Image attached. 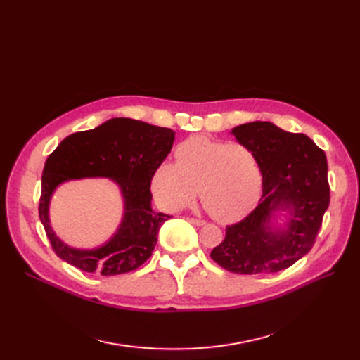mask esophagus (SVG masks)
<instances>
[{
	"mask_svg": "<svg viewBox=\"0 0 360 360\" xmlns=\"http://www.w3.org/2000/svg\"><path fill=\"white\" fill-rule=\"evenodd\" d=\"M188 221H191L193 224H195V226H202L205 221L204 220H200V219H194V217H190L188 219Z\"/></svg>",
	"mask_w": 360,
	"mask_h": 360,
	"instance_id": "34e87169",
	"label": "esophagus"
}]
</instances>
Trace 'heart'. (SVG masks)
Wrapping results in <instances>:
<instances>
[{
  "label": "heart",
  "instance_id": "obj_1",
  "mask_svg": "<svg viewBox=\"0 0 360 360\" xmlns=\"http://www.w3.org/2000/svg\"><path fill=\"white\" fill-rule=\"evenodd\" d=\"M151 191L162 209L178 212L200 197L213 219L231 223L247 216L261 198L264 174L254 151L240 143L190 137L175 148V163L151 174Z\"/></svg>",
  "mask_w": 360,
  "mask_h": 360
}]
</instances>
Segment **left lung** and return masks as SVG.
<instances>
[{"mask_svg":"<svg viewBox=\"0 0 360 360\" xmlns=\"http://www.w3.org/2000/svg\"><path fill=\"white\" fill-rule=\"evenodd\" d=\"M232 134L250 147L261 163L262 195L247 217L226 228L223 242L210 257L236 274L289 269L314 247L328 209L324 150L305 134H293L264 121L235 127ZM277 210L290 213L285 230H273L269 223Z\"/></svg>","mask_w":360,"mask_h":360,"instance_id":"obj_1","label":"left lung"}]
</instances>
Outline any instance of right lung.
Here are the masks:
<instances>
[{"label":"right lung","mask_w":360,"mask_h":360,"mask_svg":"<svg viewBox=\"0 0 360 360\" xmlns=\"http://www.w3.org/2000/svg\"><path fill=\"white\" fill-rule=\"evenodd\" d=\"M175 132L131 118H112L74 132L48 156L42 174L39 217L53 252L87 273L115 276L139 269L151 257L160 226L169 214L151 210L150 181L155 167L170 153ZM109 177L122 188L124 219L117 233L96 250L70 249L49 224V200L70 179Z\"/></svg>","instance_id":"right-lung-1"}]
</instances>
